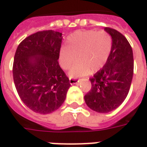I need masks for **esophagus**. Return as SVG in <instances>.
<instances>
[{
    "mask_svg": "<svg viewBox=\"0 0 147 147\" xmlns=\"http://www.w3.org/2000/svg\"><path fill=\"white\" fill-rule=\"evenodd\" d=\"M69 82H70L71 84L72 85V84H76V83H79L80 80H77V79H74V78H70V79H69Z\"/></svg>",
    "mask_w": 147,
    "mask_h": 147,
    "instance_id": "34e87169",
    "label": "esophagus"
}]
</instances>
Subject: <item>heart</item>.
Instances as JSON below:
<instances>
[{
  "mask_svg": "<svg viewBox=\"0 0 147 147\" xmlns=\"http://www.w3.org/2000/svg\"><path fill=\"white\" fill-rule=\"evenodd\" d=\"M113 46L110 34L105 30H78L67 37L60 53V63L65 70L71 68L70 76L80 77L104 67Z\"/></svg>",
  "mask_w": 147,
  "mask_h": 147,
  "instance_id": "heart-1",
  "label": "heart"
}]
</instances>
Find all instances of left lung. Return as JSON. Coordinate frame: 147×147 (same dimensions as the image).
<instances>
[{"label":"left lung","mask_w":147,"mask_h":147,"mask_svg":"<svg viewBox=\"0 0 147 147\" xmlns=\"http://www.w3.org/2000/svg\"><path fill=\"white\" fill-rule=\"evenodd\" d=\"M112 37L113 46L104 67L90 78L91 89L84 96L85 102L92 110L109 113L119 107L129 92L134 71L131 46L123 34L105 27Z\"/></svg>","instance_id":"obj_1"}]
</instances>
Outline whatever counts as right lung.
<instances>
[{
  "instance_id": "obj_1",
  "label": "right lung",
  "mask_w": 147,
  "mask_h": 147,
  "mask_svg": "<svg viewBox=\"0 0 147 147\" xmlns=\"http://www.w3.org/2000/svg\"><path fill=\"white\" fill-rule=\"evenodd\" d=\"M62 38L57 31H38L24 39L15 53L12 73L18 94L38 113L60 108L71 86L57 61Z\"/></svg>"
}]
</instances>
